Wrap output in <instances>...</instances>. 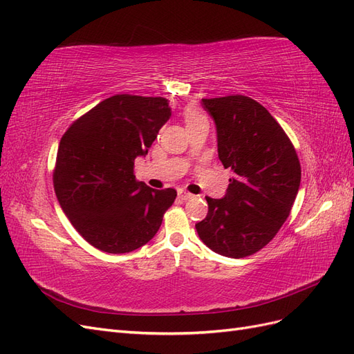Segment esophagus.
Segmentation results:
<instances>
[{"mask_svg": "<svg viewBox=\"0 0 354 354\" xmlns=\"http://www.w3.org/2000/svg\"><path fill=\"white\" fill-rule=\"evenodd\" d=\"M178 198L181 201H187V199H192V198H195V196L192 195V194H189V192H178Z\"/></svg>", "mask_w": 354, "mask_h": 354, "instance_id": "esophagus-1", "label": "esophagus"}]
</instances>
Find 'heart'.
Returning <instances> with one entry per match:
<instances>
[{"instance_id": "obj_1", "label": "heart", "mask_w": 354, "mask_h": 354, "mask_svg": "<svg viewBox=\"0 0 354 354\" xmlns=\"http://www.w3.org/2000/svg\"><path fill=\"white\" fill-rule=\"evenodd\" d=\"M185 118H186V124H187V122H190V121L198 120V118H201V115H198V113L194 112V111H187L186 115H185Z\"/></svg>"}]
</instances>
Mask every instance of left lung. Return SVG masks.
Segmentation results:
<instances>
[{"label": "left lung", "instance_id": "1", "mask_svg": "<svg viewBox=\"0 0 354 354\" xmlns=\"http://www.w3.org/2000/svg\"><path fill=\"white\" fill-rule=\"evenodd\" d=\"M216 124L218 158L234 177L221 199L207 196L208 214L196 223L201 241L230 259L248 257L269 243L297 198L301 167L282 127L246 95L202 99Z\"/></svg>", "mask_w": 354, "mask_h": 354}]
</instances>
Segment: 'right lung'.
I'll return each instance as SVG.
<instances>
[{
  "instance_id": "obj_1",
  "label": "right lung",
  "mask_w": 354,
  "mask_h": 354,
  "mask_svg": "<svg viewBox=\"0 0 354 354\" xmlns=\"http://www.w3.org/2000/svg\"><path fill=\"white\" fill-rule=\"evenodd\" d=\"M171 116L164 97L116 94L63 134L53 183L63 212L94 248L125 254L151 241L177 196L134 176V160Z\"/></svg>"
}]
</instances>
